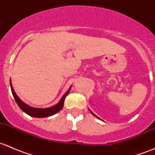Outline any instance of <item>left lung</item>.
Listing matches in <instances>:
<instances>
[{"label":"left lung","mask_w":155,"mask_h":155,"mask_svg":"<svg viewBox=\"0 0 155 155\" xmlns=\"http://www.w3.org/2000/svg\"><path fill=\"white\" fill-rule=\"evenodd\" d=\"M90 112H91V114H92V115H94V116H96V115H94V113H93V112H91V111H90ZM96 117H97V116H96Z\"/></svg>","instance_id":"left-lung-1"}]
</instances>
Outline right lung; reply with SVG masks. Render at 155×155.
<instances>
[{"label": "right lung", "instance_id": "1", "mask_svg": "<svg viewBox=\"0 0 155 155\" xmlns=\"http://www.w3.org/2000/svg\"><path fill=\"white\" fill-rule=\"evenodd\" d=\"M10 87L11 91H12V95H13L14 98H15V101H16L17 104H18V107H20V109H21L23 112H25L26 114H28V115H31V116L32 117H35V118H45V117L51 116V115H54V114H56L57 112H58L59 111H60L61 109H62V108H63L65 98H66V97L68 95L69 92H70V88H71V87H70V88L68 89V91L63 95V97H62L61 99L60 100L58 104H57L55 106H54V107L46 108V109H37V108L29 107V106H28L27 104L23 103L22 101L18 98V97L17 96L15 92L14 91L13 88H12L11 82Z\"/></svg>", "mask_w": 155, "mask_h": 155}]
</instances>
